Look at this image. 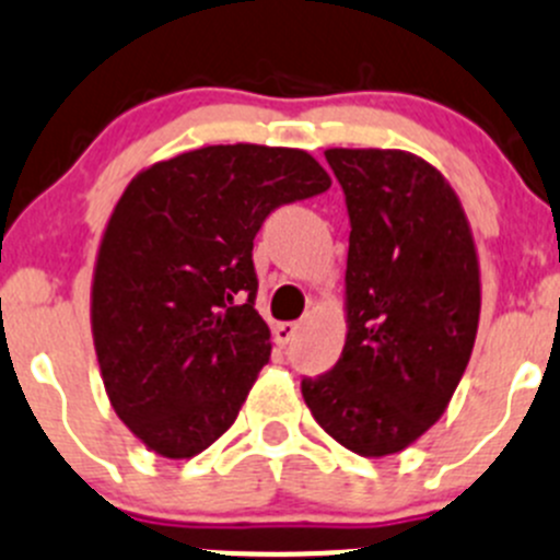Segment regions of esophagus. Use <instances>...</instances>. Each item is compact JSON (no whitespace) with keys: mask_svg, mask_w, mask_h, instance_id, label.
<instances>
[{"mask_svg":"<svg viewBox=\"0 0 560 560\" xmlns=\"http://www.w3.org/2000/svg\"><path fill=\"white\" fill-rule=\"evenodd\" d=\"M298 336V323H276L273 325V341L279 347L292 345V339Z\"/></svg>","mask_w":560,"mask_h":560,"instance_id":"esophagus-1","label":"esophagus"}]
</instances>
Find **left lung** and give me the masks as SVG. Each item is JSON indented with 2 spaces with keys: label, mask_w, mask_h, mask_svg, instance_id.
I'll use <instances>...</instances> for the list:
<instances>
[{
  "label": "left lung",
  "mask_w": 560,
  "mask_h": 560,
  "mask_svg": "<svg viewBox=\"0 0 560 560\" xmlns=\"http://www.w3.org/2000/svg\"><path fill=\"white\" fill-rule=\"evenodd\" d=\"M345 191L347 341L303 377L317 424L361 457L410 446L446 410L479 328V259L457 194L401 150H328Z\"/></svg>",
  "instance_id": "8db88e82"
}]
</instances>
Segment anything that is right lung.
I'll list each match as a JSON object with an SVG mask.
<instances>
[{
  "label": "right lung",
  "mask_w": 560,
  "mask_h": 560,
  "mask_svg": "<svg viewBox=\"0 0 560 560\" xmlns=\"http://www.w3.org/2000/svg\"><path fill=\"white\" fill-rule=\"evenodd\" d=\"M303 150L215 144L161 161L119 197L92 281L112 407L155 454L219 441L270 358L252 248L281 205L328 191Z\"/></svg>",
  "instance_id": "add662e5"
}]
</instances>
